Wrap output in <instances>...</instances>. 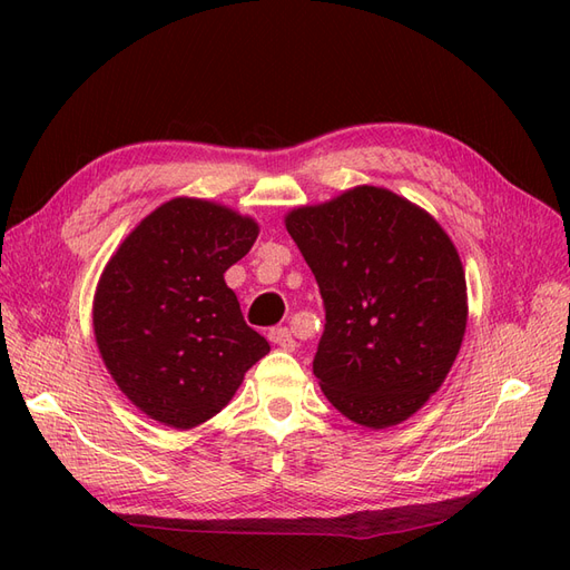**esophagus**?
I'll use <instances>...</instances> for the list:
<instances>
[{
  "label": "esophagus",
  "instance_id": "obj_1",
  "mask_svg": "<svg viewBox=\"0 0 570 570\" xmlns=\"http://www.w3.org/2000/svg\"><path fill=\"white\" fill-rule=\"evenodd\" d=\"M268 340H271L273 344H278L281 350H287V352H292V350L297 347V342H295V337H292L289 327H271Z\"/></svg>",
  "mask_w": 570,
  "mask_h": 570
}]
</instances>
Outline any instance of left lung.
Returning <instances> with one entry per match:
<instances>
[{
  "mask_svg": "<svg viewBox=\"0 0 570 570\" xmlns=\"http://www.w3.org/2000/svg\"><path fill=\"white\" fill-rule=\"evenodd\" d=\"M285 228L323 297L314 375L327 402L373 430L406 421L440 390L465 333V275L450 235L373 185L299 206Z\"/></svg>",
  "mask_w": 570,
  "mask_h": 570,
  "instance_id": "1",
  "label": "left lung"
}]
</instances>
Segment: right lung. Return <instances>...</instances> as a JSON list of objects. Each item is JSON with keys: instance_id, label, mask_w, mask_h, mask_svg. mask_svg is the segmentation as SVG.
I'll return each instance as SVG.
<instances>
[{"instance_id": "add662e5", "label": "right lung", "mask_w": 570, "mask_h": 570, "mask_svg": "<svg viewBox=\"0 0 570 570\" xmlns=\"http://www.w3.org/2000/svg\"><path fill=\"white\" fill-rule=\"evenodd\" d=\"M256 235V220L228 206L176 197L109 258L95 340L120 392L149 419L176 430L209 421L271 352L223 281Z\"/></svg>"}]
</instances>
